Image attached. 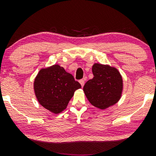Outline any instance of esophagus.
<instances>
[{"label": "esophagus", "instance_id": "esophagus-1", "mask_svg": "<svg viewBox=\"0 0 156 156\" xmlns=\"http://www.w3.org/2000/svg\"><path fill=\"white\" fill-rule=\"evenodd\" d=\"M79 83H80V85H81V87H83V85H84V83H85V81H84V80L81 79V80H79Z\"/></svg>", "mask_w": 156, "mask_h": 156}]
</instances>
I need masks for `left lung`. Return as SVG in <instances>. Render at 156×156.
Returning a JSON list of instances; mask_svg holds the SVG:
<instances>
[{
	"label": "left lung",
	"mask_w": 156,
	"mask_h": 156,
	"mask_svg": "<svg viewBox=\"0 0 156 156\" xmlns=\"http://www.w3.org/2000/svg\"><path fill=\"white\" fill-rule=\"evenodd\" d=\"M92 73L94 78L83 89L91 104L105 109L117 103L122 92V78L119 71L108 65L94 64Z\"/></svg>",
	"instance_id": "1"
}]
</instances>
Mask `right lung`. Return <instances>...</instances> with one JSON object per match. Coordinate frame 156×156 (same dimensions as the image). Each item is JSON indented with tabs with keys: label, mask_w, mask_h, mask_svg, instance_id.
I'll use <instances>...</instances> for the list:
<instances>
[{
	"label": "right lung",
	"mask_w": 156,
	"mask_h": 156,
	"mask_svg": "<svg viewBox=\"0 0 156 156\" xmlns=\"http://www.w3.org/2000/svg\"><path fill=\"white\" fill-rule=\"evenodd\" d=\"M34 87L39 103L50 112L58 114L67 108L75 91L81 86L70 73L55 64L39 71Z\"/></svg>",
	"instance_id": "1"
}]
</instances>
